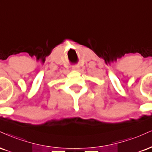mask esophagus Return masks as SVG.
<instances>
[{
	"label": "esophagus",
	"mask_w": 152,
	"mask_h": 152,
	"mask_svg": "<svg viewBox=\"0 0 152 152\" xmlns=\"http://www.w3.org/2000/svg\"><path fill=\"white\" fill-rule=\"evenodd\" d=\"M78 69V67L77 66H72L73 70H77Z\"/></svg>",
	"instance_id": "34e87169"
}]
</instances>
